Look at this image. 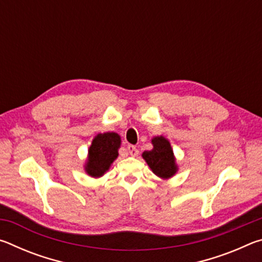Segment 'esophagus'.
Instances as JSON below:
<instances>
[{
  "mask_svg": "<svg viewBox=\"0 0 262 262\" xmlns=\"http://www.w3.org/2000/svg\"><path fill=\"white\" fill-rule=\"evenodd\" d=\"M127 151L133 157H135V156H137V155H139V149H137L135 145H128Z\"/></svg>",
  "mask_w": 262,
  "mask_h": 262,
  "instance_id": "obj_1",
  "label": "esophagus"
}]
</instances>
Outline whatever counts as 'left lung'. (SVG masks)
<instances>
[{
    "instance_id": "1",
    "label": "left lung",
    "mask_w": 262,
    "mask_h": 262,
    "mask_svg": "<svg viewBox=\"0 0 262 262\" xmlns=\"http://www.w3.org/2000/svg\"><path fill=\"white\" fill-rule=\"evenodd\" d=\"M151 143L154 148L144 151L142 157L159 178L168 179L173 177L178 171V166L170 142L164 136H156L151 140Z\"/></svg>"
}]
</instances>
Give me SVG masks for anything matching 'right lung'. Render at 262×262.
<instances>
[{
  "instance_id": "right-lung-1",
  "label": "right lung",
  "mask_w": 262,
  "mask_h": 262,
  "mask_svg": "<svg viewBox=\"0 0 262 262\" xmlns=\"http://www.w3.org/2000/svg\"><path fill=\"white\" fill-rule=\"evenodd\" d=\"M121 139L117 133H104L98 134L92 140L89 148V155L85 163V172L94 178H99L108 171L117 157L119 156L118 150L120 148Z\"/></svg>"
}]
</instances>
